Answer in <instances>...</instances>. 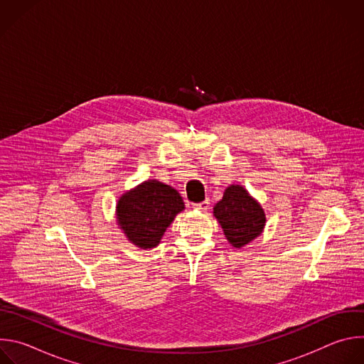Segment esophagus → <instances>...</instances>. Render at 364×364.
I'll return each mask as SVG.
<instances>
[{"label": "esophagus", "mask_w": 364, "mask_h": 364, "mask_svg": "<svg viewBox=\"0 0 364 364\" xmlns=\"http://www.w3.org/2000/svg\"><path fill=\"white\" fill-rule=\"evenodd\" d=\"M209 207H210V201H209V200H204V201H201V203H196V204H193V209L200 210V212L209 210Z\"/></svg>", "instance_id": "1"}]
</instances>
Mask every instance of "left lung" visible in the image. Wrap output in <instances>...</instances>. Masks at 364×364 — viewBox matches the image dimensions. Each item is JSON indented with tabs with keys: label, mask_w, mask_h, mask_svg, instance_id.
<instances>
[{
	"label": "left lung",
	"mask_w": 364,
	"mask_h": 364,
	"mask_svg": "<svg viewBox=\"0 0 364 364\" xmlns=\"http://www.w3.org/2000/svg\"><path fill=\"white\" fill-rule=\"evenodd\" d=\"M213 216L223 229L228 242L240 249L262 235L267 215L261 203L240 184H230L223 198L213 207Z\"/></svg>",
	"instance_id": "1"
}]
</instances>
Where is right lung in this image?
Returning <instances> with one entry per match:
<instances>
[{"label": "right lung", "mask_w": 364, "mask_h": 364, "mask_svg": "<svg viewBox=\"0 0 364 364\" xmlns=\"http://www.w3.org/2000/svg\"><path fill=\"white\" fill-rule=\"evenodd\" d=\"M186 209L178 191L159 180H146L125 191L117 203V223L139 249L159 246L167 228Z\"/></svg>", "instance_id": "1"}]
</instances>
